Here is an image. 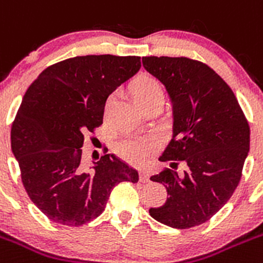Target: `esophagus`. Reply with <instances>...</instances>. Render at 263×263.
I'll return each instance as SVG.
<instances>
[{"label": "esophagus", "mask_w": 263, "mask_h": 263, "mask_svg": "<svg viewBox=\"0 0 263 263\" xmlns=\"http://www.w3.org/2000/svg\"><path fill=\"white\" fill-rule=\"evenodd\" d=\"M140 181L141 183H148L149 181V174L146 171H140Z\"/></svg>", "instance_id": "34e87169"}]
</instances>
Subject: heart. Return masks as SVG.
<instances>
[{
	"instance_id": "b5f03b06",
	"label": "heart",
	"mask_w": 263,
	"mask_h": 263,
	"mask_svg": "<svg viewBox=\"0 0 263 263\" xmlns=\"http://www.w3.org/2000/svg\"><path fill=\"white\" fill-rule=\"evenodd\" d=\"M132 95L137 104L143 107L157 98H163V90L156 79L151 76H141L132 85ZM112 102H114V96H109L105 101V114H107ZM158 146L159 141L154 136L128 137L119 141L115 146V151L118 156L122 157L124 161L129 162L132 165L143 166L146 165L149 159L158 151Z\"/></svg>"
}]
</instances>
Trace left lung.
<instances>
[{"instance_id": "left-lung-1", "label": "left lung", "mask_w": 263, "mask_h": 263, "mask_svg": "<svg viewBox=\"0 0 263 263\" xmlns=\"http://www.w3.org/2000/svg\"><path fill=\"white\" fill-rule=\"evenodd\" d=\"M143 66L166 87L173 104V139L151 180L163 184L167 200L149 213L158 222L185 230L208 222L230 200L249 152L248 120L227 83L213 68L187 57H143Z\"/></svg>"}]
</instances>
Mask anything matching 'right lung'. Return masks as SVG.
<instances>
[{
    "mask_svg": "<svg viewBox=\"0 0 263 263\" xmlns=\"http://www.w3.org/2000/svg\"><path fill=\"white\" fill-rule=\"evenodd\" d=\"M141 67L140 57L83 55L49 66L24 95L11 126V151L29 198L50 220L82 226L105 210L120 181L139 174L114 154L82 166L85 134L102 124L110 93Z\"/></svg>",
    "mask_w": 263,
    "mask_h": 263,
    "instance_id": "add662e5",
    "label": "right lung"
}]
</instances>
